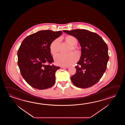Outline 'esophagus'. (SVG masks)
Instances as JSON below:
<instances>
[{
	"label": "esophagus",
	"instance_id": "1",
	"mask_svg": "<svg viewBox=\"0 0 125 125\" xmlns=\"http://www.w3.org/2000/svg\"><path fill=\"white\" fill-rule=\"evenodd\" d=\"M61 68H68L69 67L68 66H61Z\"/></svg>",
	"mask_w": 125,
	"mask_h": 125
}]
</instances>
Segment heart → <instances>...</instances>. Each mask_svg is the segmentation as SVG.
Returning a JSON list of instances; mask_svg holds the SVG:
<instances>
[{
	"label": "heart",
	"instance_id": "obj_1",
	"mask_svg": "<svg viewBox=\"0 0 125 125\" xmlns=\"http://www.w3.org/2000/svg\"><path fill=\"white\" fill-rule=\"evenodd\" d=\"M65 41L66 42L71 45L69 52L72 50L76 51L78 49L76 45L77 44V39L75 37L69 35L65 37ZM60 40L57 38L51 43L50 46V50L51 53L53 55H55L59 52L60 50ZM54 60L55 63L59 66H68L74 64L78 60V56L75 53H71L68 54L59 53L56 55L54 57Z\"/></svg>",
	"mask_w": 125,
	"mask_h": 125
}]
</instances>
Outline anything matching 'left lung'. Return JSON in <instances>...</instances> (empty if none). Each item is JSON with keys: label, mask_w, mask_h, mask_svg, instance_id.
Returning a JSON list of instances; mask_svg holds the SVG:
<instances>
[{"label": "left lung", "mask_w": 125, "mask_h": 125, "mask_svg": "<svg viewBox=\"0 0 125 125\" xmlns=\"http://www.w3.org/2000/svg\"><path fill=\"white\" fill-rule=\"evenodd\" d=\"M76 37L81 47V55L76 72L71 77L72 82L78 88H89L98 82L106 71L109 59L106 43L99 35L86 29L63 30Z\"/></svg>", "instance_id": "8db88e82"}]
</instances>
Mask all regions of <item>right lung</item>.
<instances>
[{
	"mask_svg": "<svg viewBox=\"0 0 125 125\" xmlns=\"http://www.w3.org/2000/svg\"><path fill=\"white\" fill-rule=\"evenodd\" d=\"M62 34L61 31L41 30L28 36L21 43L18 65L24 80L32 88L43 90L54 84L55 72L60 67L50 65L53 62L50 46Z\"/></svg>",
	"mask_w": 125,
	"mask_h": 125,
	"instance_id": "1",
	"label": "right lung"
}]
</instances>
